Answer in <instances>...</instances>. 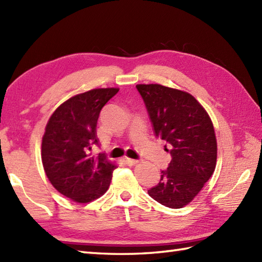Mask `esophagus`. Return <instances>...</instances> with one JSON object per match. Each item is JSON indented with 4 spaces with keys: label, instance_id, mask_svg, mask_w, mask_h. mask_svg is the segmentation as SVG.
I'll list each match as a JSON object with an SVG mask.
<instances>
[{
    "label": "esophagus",
    "instance_id": "obj_1",
    "mask_svg": "<svg viewBox=\"0 0 262 262\" xmlns=\"http://www.w3.org/2000/svg\"><path fill=\"white\" fill-rule=\"evenodd\" d=\"M124 162L127 164V165H135L138 161L137 160H133V159H129V158H125L124 159Z\"/></svg>",
    "mask_w": 262,
    "mask_h": 262
}]
</instances>
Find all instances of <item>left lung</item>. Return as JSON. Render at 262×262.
Instances as JSON below:
<instances>
[{"label": "left lung", "mask_w": 262, "mask_h": 262, "mask_svg": "<svg viewBox=\"0 0 262 262\" xmlns=\"http://www.w3.org/2000/svg\"><path fill=\"white\" fill-rule=\"evenodd\" d=\"M154 134L166 142L171 154L168 169L147 192L170 208H181L197 196L211 174L217 159L213 122L191 94L161 84H137ZM168 148L166 149V147Z\"/></svg>", "instance_id": "obj_1"}]
</instances>
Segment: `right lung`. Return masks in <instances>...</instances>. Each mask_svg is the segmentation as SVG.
Wrapping results in <instances>:
<instances>
[{
  "label": "right lung",
  "instance_id": "obj_1",
  "mask_svg": "<svg viewBox=\"0 0 262 262\" xmlns=\"http://www.w3.org/2000/svg\"><path fill=\"white\" fill-rule=\"evenodd\" d=\"M119 91L93 89L66 100L49 118L41 143V161L48 180L65 197L90 203L108 190L114 163L103 154L91 157L98 145L97 122L103 105Z\"/></svg>",
  "mask_w": 262,
  "mask_h": 262
}]
</instances>
